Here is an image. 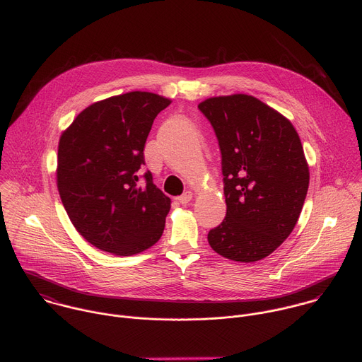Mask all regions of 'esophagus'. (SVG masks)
Masks as SVG:
<instances>
[{"label":"esophagus","mask_w":362,"mask_h":362,"mask_svg":"<svg viewBox=\"0 0 362 362\" xmlns=\"http://www.w3.org/2000/svg\"><path fill=\"white\" fill-rule=\"evenodd\" d=\"M192 199H193V193H192V192H186V193H183L182 196H179V197H177V200H179L182 204L189 203Z\"/></svg>","instance_id":"1"}]
</instances>
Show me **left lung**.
I'll use <instances>...</instances> for the list:
<instances>
[{"label":"left lung","mask_w":362,"mask_h":362,"mask_svg":"<svg viewBox=\"0 0 362 362\" xmlns=\"http://www.w3.org/2000/svg\"><path fill=\"white\" fill-rule=\"evenodd\" d=\"M222 153L226 216L208 233L211 247L236 262L271 255L293 230L309 186V168L292 123L249 94L206 98Z\"/></svg>","instance_id":"obj_1"}]
</instances>
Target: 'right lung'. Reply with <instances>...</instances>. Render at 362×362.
Masks as SVG:
<instances>
[{"label": "right lung", "instance_id": "right-lung-1", "mask_svg": "<svg viewBox=\"0 0 362 362\" xmlns=\"http://www.w3.org/2000/svg\"><path fill=\"white\" fill-rule=\"evenodd\" d=\"M172 103L150 91H130L93 103L62 133L57 189L77 232L93 246L132 256L156 243L170 199L140 185L144 143L153 120Z\"/></svg>", "mask_w": 362, "mask_h": 362}]
</instances>
